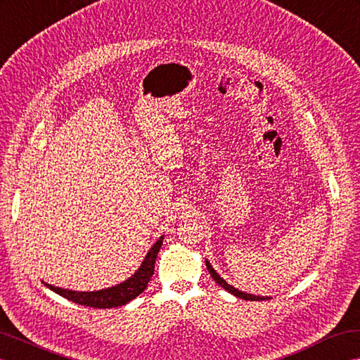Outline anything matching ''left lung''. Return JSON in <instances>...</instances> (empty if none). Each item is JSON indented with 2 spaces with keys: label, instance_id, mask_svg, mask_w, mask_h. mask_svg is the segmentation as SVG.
<instances>
[{
  "label": "left lung",
  "instance_id": "8db88e82",
  "mask_svg": "<svg viewBox=\"0 0 360 360\" xmlns=\"http://www.w3.org/2000/svg\"><path fill=\"white\" fill-rule=\"evenodd\" d=\"M205 264H207V269H208V272H210V275L213 276V280L219 284V285H222V288L225 289V290H228L229 293H233V295H236L237 298H242V300H246V301H262V300H269V298H263V297H255V295H251V293H245V292H240V290H237L236 288H233L231 284H228L224 278H220V275L213 269V266H211L208 262H205Z\"/></svg>",
  "mask_w": 360,
  "mask_h": 360
}]
</instances>
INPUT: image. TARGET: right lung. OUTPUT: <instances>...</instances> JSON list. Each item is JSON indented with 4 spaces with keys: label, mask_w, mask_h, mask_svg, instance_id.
<instances>
[{
    "label": "right lung",
    "mask_w": 360,
    "mask_h": 360,
    "mask_svg": "<svg viewBox=\"0 0 360 360\" xmlns=\"http://www.w3.org/2000/svg\"><path fill=\"white\" fill-rule=\"evenodd\" d=\"M162 238L161 236L158 238L149 254L146 255V259L143 264L140 266L131 278L126 280L122 284H117L114 288L103 289V290H97V292H76V290H67V289H60V288H54L51 284L44 283L49 289L53 292H56L60 297L67 298L72 302L80 304V306H86V307H94V309H110V307H120L124 306L129 301H132L136 298L138 295L143 293L144 289L149 284L153 271H155V260L156 255L160 252V248L162 245Z\"/></svg>",
    "instance_id": "obj_1"
}]
</instances>
